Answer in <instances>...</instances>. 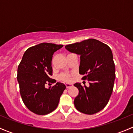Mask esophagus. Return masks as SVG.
I'll return each instance as SVG.
<instances>
[{
  "label": "esophagus",
  "mask_w": 133,
  "mask_h": 133,
  "mask_svg": "<svg viewBox=\"0 0 133 133\" xmlns=\"http://www.w3.org/2000/svg\"><path fill=\"white\" fill-rule=\"evenodd\" d=\"M65 86H66V88H70L71 87H72V84H70V83H66V84H65Z\"/></svg>",
  "instance_id": "obj_1"
}]
</instances>
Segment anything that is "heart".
I'll use <instances>...</instances> for the list:
<instances>
[{"mask_svg":"<svg viewBox=\"0 0 133 133\" xmlns=\"http://www.w3.org/2000/svg\"><path fill=\"white\" fill-rule=\"evenodd\" d=\"M59 78L61 81H63L64 82H66V83L71 81V76L68 73L61 74L59 76Z\"/></svg>","mask_w":133,"mask_h":133,"instance_id":"heart-1","label":"heart"}]
</instances>
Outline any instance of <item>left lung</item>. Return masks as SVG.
Segmentation results:
<instances>
[{"label": "left lung", "mask_w": 133, "mask_h": 133, "mask_svg": "<svg viewBox=\"0 0 133 133\" xmlns=\"http://www.w3.org/2000/svg\"><path fill=\"white\" fill-rule=\"evenodd\" d=\"M71 52L80 55L79 74L89 86L76 83L79 94L74 99L79 111L94 115L106 107L113 92L115 79V66L109 46L95 39H88L67 45Z\"/></svg>", "instance_id": "1"}]
</instances>
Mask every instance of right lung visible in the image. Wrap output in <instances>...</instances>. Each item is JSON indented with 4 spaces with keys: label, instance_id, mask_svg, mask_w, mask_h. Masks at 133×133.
<instances>
[{
    "label": "right lung",
    "instance_id": "obj_1",
    "mask_svg": "<svg viewBox=\"0 0 133 133\" xmlns=\"http://www.w3.org/2000/svg\"><path fill=\"white\" fill-rule=\"evenodd\" d=\"M63 46L42 43L29 47L18 66L17 80L22 99L29 110L36 115H45L55 110L66 88L61 83L49 88L45 87L56 81L50 78L52 76L51 61L54 52Z\"/></svg>",
    "mask_w": 133,
    "mask_h": 133
}]
</instances>
